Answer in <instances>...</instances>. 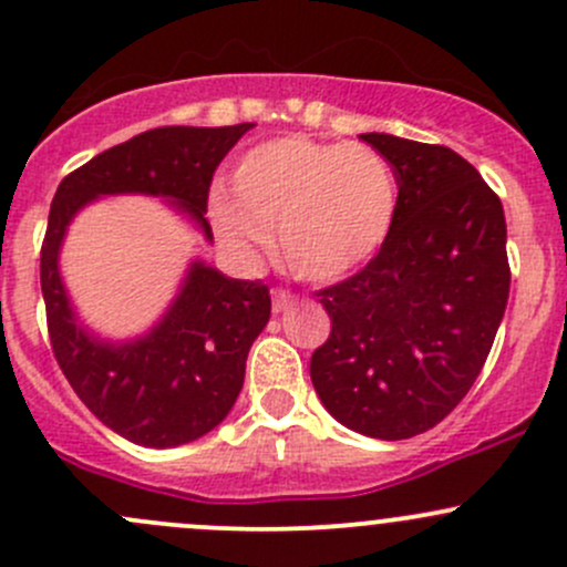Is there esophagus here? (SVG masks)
Masks as SVG:
<instances>
[{"mask_svg": "<svg viewBox=\"0 0 567 567\" xmlns=\"http://www.w3.org/2000/svg\"><path fill=\"white\" fill-rule=\"evenodd\" d=\"M293 301H296V296H290L288 290H274L271 293V307L277 315L285 312V309H288Z\"/></svg>", "mask_w": 567, "mask_h": 567, "instance_id": "34e87169", "label": "esophagus"}]
</instances>
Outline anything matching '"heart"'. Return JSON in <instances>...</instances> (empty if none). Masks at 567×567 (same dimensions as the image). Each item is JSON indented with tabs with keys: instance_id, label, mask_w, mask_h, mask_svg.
<instances>
[{
	"instance_id": "1",
	"label": "heart",
	"mask_w": 567,
	"mask_h": 567,
	"mask_svg": "<svg viewBox=\"0 0 567 567\" xmlns=\"http://www.w3.org/2000/svg\"><path fill=\"white\" fill-rule=\"evenodd\" d=\"M396 217L389 159L363 143L285 135L236 163L230 195L212 200L214 228L238 258H252L277 228L279 255L303 279H339L369 264Z\"/></svg>"
}]
</instances>
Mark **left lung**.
I'll use <instances>...</instances> for the list:
<instances>
[{
    "mask_svg": "<svg viewBox=\"0 0 567 567\" xmlns=\"http://www.w3.org/2000/svg\"><path fill=\"white\" fill-rule=\"evenodd\" d=\"M396 176L380 252L320 290L331 337L309 361L320 402L353 432L408 440L473 389L511 290L505 214L454 148L363 133Z\"/></svg>",
    "mask_w": 567,
    "mask_h": 567,
    "instance_id": "1",
    "label": "left lung"
}]
</instances>
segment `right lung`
I'll return each instance as SVG.
<instances>
[{"label":"right lung","instance_id":"obj_1","mask_svg":"<svg viewBox=\"0 0 567 567\" xmlns=\"http://www.w3.org/2000/svg\"><path fill=\"white\" fill-rule=\"evenodd\" d=\"M255 124L157 127L73 171L53 195L40 255L53 355L79 399L116 434L146 449H174L225 421L244 385L247 355L271 315L260 279L225 277L195 258L157 323L130 339L83 326L59 271L75 214L109 195L163 198L212 241L206 200L225 154Z\"/></svg>","mask_w":567,"mask_h":567}]
</instances>
